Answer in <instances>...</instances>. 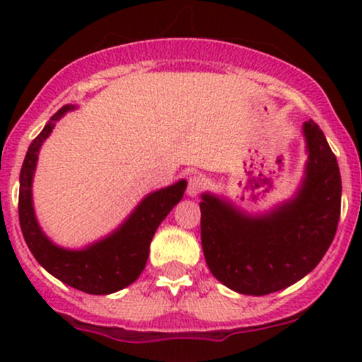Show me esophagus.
Segmentation results:
<instances>
[{
	"mask_svg": "<svg viewBox=\"0 0 362 362\" xmlns=\"http://www.w3.org/2000/svg\"><path fill=\"white\" fill-rule=\"evenodd\" d=\"M206 184L207 182L204 175H190L189 182H187V194H189L190 197H195V195H199L204 190Z\"/></svg>",
	"mask_w": 362,
	"mask_h": 362,
	"instance_id": "34e87169",
	"label": "esophagus"
}]
</instances>
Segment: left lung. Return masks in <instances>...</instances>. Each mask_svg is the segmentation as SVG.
<instances>
[{"label": "left lung", "instance_id": "obj_1", "mask_svg": "<svg viewBox=\"0 0 362 362\" xmlns=\"http://www.w3.org/2000/svg\"><path fill=\"white\" fill-rule=\"evenodd\" d=\"M306 177L293 201L250 218L216 195L202 194L201 240L207 267L224 286L264 296L313 271L334 242L342 180L337 158L313 120L305 122Z\"/></svg>", "mask_w": 362, "mask_h": 362}]
</instances>
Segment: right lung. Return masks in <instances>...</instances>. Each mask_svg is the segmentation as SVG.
Segmentation results:
<instances>
[{
  "mask_svg": "<svg viewBox=\"0 0 362 362\" xmlns=\"http://www.w3.org/2000/svg\"><path fill=\"white\" fill-rule=\"evenodd\" d=\"M73 109V105H64L57 110L28 146L20 172V226L32 255L49 274L83 293L110 294L132 284L143 272L156 228L184 197L187 182L180 180L167 189L146 195L117 231L90 245L85 250H66L56 247L42 233L35 219L32 206V178L40 146L52 132L56 120Z\"/></svg>",
  "mask_w": 362,
  "mask_h": 362,
  "instance_id": "right-lung-1",
  "label": "right lung"
}]
</instances>
